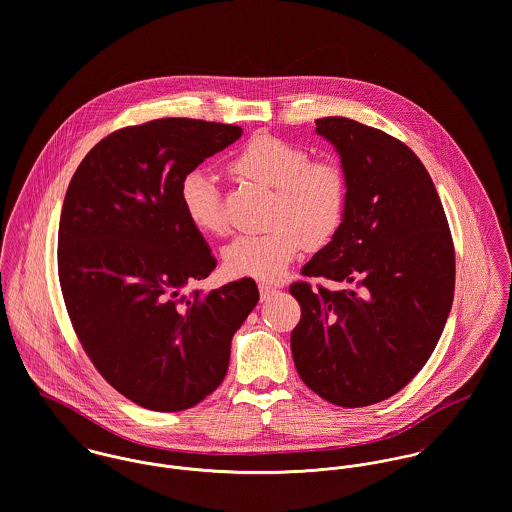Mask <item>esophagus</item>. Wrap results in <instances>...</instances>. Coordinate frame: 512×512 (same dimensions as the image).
<instances>
[{"label":"esophagus","mask_w":512,"mask_h":512,"mask_svg":"<svg viewBox=\"0 0 512 512\" xmlns=\"http://www.w3.org/2000/svg\"><path fill=\"white\" fill-rule=\"evenodd\" d=\"M259 292H261V298L267 300V298H271L277 292V288L273 284L259 283Z\"/></svg>","instance_id":"obj_1"}]
</instances>
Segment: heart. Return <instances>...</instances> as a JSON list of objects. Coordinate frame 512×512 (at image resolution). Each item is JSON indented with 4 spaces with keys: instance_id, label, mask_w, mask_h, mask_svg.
<instances>
[{
    "instance_id": "heart-1",
    "label": "heart",
    "mask_w": 512,
    "mask_h": 512,
    "mask_svg": "<svg viewBox=\"0 0 512 512\" xmlns=\"http://www.w3.org/2000/svg\"><path fill=\"white\" fill-rule=\"evenodd\" d=\"M229 171L275 190L265 233L237 235L222 251L231 277L281 279L310 245L334 237L347 212V176L334 159H310L308 151L275 135H255L231 157ZM178 200L186 220L202 233L222 235L228 224L216 182L202 171L180 180Z\"/></svg>"
}]
</instances>
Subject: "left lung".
Returning <instances> with one entry per match:
<instances>
[{"mask_svg": "<svg viewBox=\"0 0 512 512\" xmlns=\"http://www.w3.org/2000/svg\"><path fill=\"white\" fill-rule=\"evenodd\" d=\"M340 153L347 212L304 267L355 288L290 284L300 322L290 347L316 395L359 408L397 395L430 359L454 302L452 231L422 161L389 133L347 117L316 119Z\"/></svg>", "mask_w": 512, "mask_h": 512, "instance_id": "left-lung-1", "label": "left lung"}]
</instances>
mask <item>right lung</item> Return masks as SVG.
I'll use <instances>...</instances> for the list:
<instances>
[{"mask_svg":"<svg viewBox=\"0 0 512 512\" xmlns=\"http://www.w3.org/2000/svg\"><path fill=\"white\" fill-rule=\"evenodd\" d=\"M241 133L188 117L123 127L68 184L57 255L72 328L100 375L143 408L178 412L214 393L259 302L253 279L182 292L216 259L182 212L180 180Z\"/></svg>","mask_w":512,"mask_h":512,"instance_id":"add662e5","label":"right lung"}]
</instances>
